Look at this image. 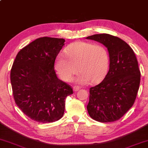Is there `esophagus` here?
<instances>
[{"instance_id": "1", "label": "esophagus", "mask_w": 148, "mask_h": 148, "mask_svg": "<svg viewBox=\"0 0 148 148\" xmlns=\"http://www.w3.org/2000/svg\"><path fill=\"white\" fill-rule=\"evenodd\" d=\"M79 89H80V87H79V86H74V87H73V90H74V92L78 91Z\"/></svg>"}]
</instances>
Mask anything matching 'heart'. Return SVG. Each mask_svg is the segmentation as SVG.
Wrapping results in <instances>:
<instances>
[{"label": "heart", "instance_id": "b5f03b06", "mask_svg": "<svg viewBox=\"0 0 148 148\" xmlns=\"http://www.w3.org/2000/svg\"><path fill=\"white\" fill-rule=\"evenodd\" d=\"M65 55L59 54L56 70L64 81H69L79 72L77 81L86 84L99 82L104 77L109 63L107 49L102 45L87 42H76L65 49Z\"/></svg>", "mask_w": 148, "mask_h": 148}]
</instances>
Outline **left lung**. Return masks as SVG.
Segmentation results:
<instances>
[{
	"mask_svg": "<svg viewBox=\"0 0 148 148\" xmlns=\"http://www.w3.org/2000/svg\"><path fill=\"white\" fill-rule=\"evenodd\" d=\"M86 39L103 44L110 58L109 70L104 79L90 88L88 112L100 123L116 121L133 106L136 98L140 81L138 60L133 49L118 37L103 33Z\"/></svg>",
	"mask_w": 148,
	"mask_h": 148,
	"instance_id": "obj_1",
	"label": "left lung"
}]
</instances>
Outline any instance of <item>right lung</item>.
<instances>
[{
	"mask_svg": "<svg viewBox=\"0 0 148 148\" xmlns=\"http://www.w3.org/2000/svg\"><path fill=\"white\" fill-rule=\"evenodd\" d=\"M62 38L43 37L25 46L16 55L10 72L15 103L38 123H53L63 116L65 98L72 88L57 77L54 63L64 45Z\"/></svg>",
	"mask_w": 148,
	"mask_h": 148,
	"instance_id": "add662e5",
	"label": "right lung"
}]
</instances>
